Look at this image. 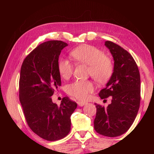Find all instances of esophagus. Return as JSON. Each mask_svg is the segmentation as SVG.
Returning <instances> with one entry per match:
<instances>
[{
    "label": "esophagus",
    "mask_w": 154,
    "mask_h": 154,
    "mask_svg": "<svg viewBox=\"0 0 154 154\" xmlns=\"http://www.w3.org/2000/svg\"><path fill=\"white\" fill-rule=\"evenodd\" d=\"M77 105H79V106H84L85 105H86V103L82 102V101H78V102H77Z\"/></svg>",
    "instance_id": "1"
}]
</instances>
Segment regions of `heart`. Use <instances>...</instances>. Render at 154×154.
Here are the masks:
<instances>
[{"instance_id":"1","label":"heart","mask_w":154,"mask_h":154,"mask_svg":"<svg viewBox=\"0 0 154 154\" xmlns=\"http://www.w3.org/2000/svg\"><path fill=\"white\" fill-rule=\"evenodd\" d=\"M71 55L75 61L88 66V73L99 83L107 82L113 72V65L111 59L105 56L100 49L91 45H82L74 49ZM60 76L67 79L71 76L73 66L68 60L62 59L58 63ZM94 87L90 81H76L66 86V92L79 100H85L92 93Z\"/></svg>"}]
</instances>
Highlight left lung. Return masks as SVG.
Instances as JSON below:
<instances>
[{
	"instance_id": "obj_1",
	"label": "left lung",
	"mask_w": 154,
	"mask_h": 154,
	"mask_svg": "<svg viewBox=\"0 0 154 154\" xmlns=\"http://www.w3.org/2000/svg\"><path fill=\"white\" fill-rule=\"evenodd\" d=\"M105 45L114 60L113 72L101 90V99L111 96V103L105 108L95 104L94 129L103 136L116 137L125 133L133 124L139 111L140 100V78L132 56L124 49L111 41Z\"/></svg>"
}]
</instances>
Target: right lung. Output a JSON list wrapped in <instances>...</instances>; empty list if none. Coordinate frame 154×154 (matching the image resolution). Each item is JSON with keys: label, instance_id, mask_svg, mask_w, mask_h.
<instances>
[{"label": "right lung", "instance_id": "1", "mask_svg": "<svg viewBox=\"0 0 154 154\" xmlns=\"http://www.w3.org/2000/svg\"><path fill=\"white\" fill-rule=\"evenodd\" d=\"M68 44L49 41L40 44L26 56L20 71L19 96L28 126L42 139L54 141L66 136L71 130V116L77 103L69 97L60 106L51 96L61 85L58 59Z\"/></svg>", "mask_w": 154, "mask_h": 154}]
</instances>
